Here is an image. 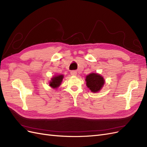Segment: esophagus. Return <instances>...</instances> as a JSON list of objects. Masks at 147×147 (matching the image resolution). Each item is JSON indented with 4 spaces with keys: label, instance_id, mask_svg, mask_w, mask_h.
Instances as JSON below:
<instances>
[{
    "label": "esophagus",
    "instance_id": "34e87169",
    "mask_svg": "<svg viewBox=\"0 0 147 147\" xmlns=\"http://www.w3.org/2000/svg\"><path fill=\"white\" fill-rule=\"evenodd\" d=\"M70 74L71 75H72V76H76L77 74V72L76 70H72L70 72Z\"/></svg>",
    "mask_w": 147,
    "mask_h": 147
}]
</instances>
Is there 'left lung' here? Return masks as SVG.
I'll list each match as a JSON object with an SVG mask.
<instances>
[{"mask_svg": "<svg viewBox=\"0 0 147 147\" xmlns=\"http://www.w3.org/2000/svg\"><path fill=\"white\" fill-rule=\"evenodd\" d=\"M86 86L92 92L99 91L103 87L105 80L104 78L98 74L92 73L86 77Z\"/></svg>", "mask_w": 147, "mask_h": 147, "instance_id": "8db88e82", "label": "left lung"}]
</instances>
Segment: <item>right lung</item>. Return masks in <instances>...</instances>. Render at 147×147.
Masks as SVG:
<instances>
[{
  "instance_id": "obj_1",
  "label": "right lung",
  "mask_w": 147,
  "mask_h": 147,
  "mask_svg": "<svg viewBox=\"0 0 147 147\" xmlns=\"http://www.w3.org/2000/svg\"><path fill=\"white\" fill-rule=\"evenodd\" d=\"M64 78L63 75H57L51 78V80L50 82V86L52 88H58L60 85L61 83L63 81V79Z\"/></svg>"
}]
</instances>
